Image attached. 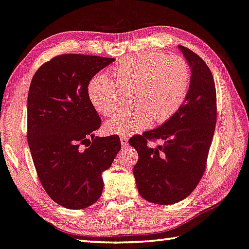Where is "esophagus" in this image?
<instances>
[{
    "label": "esophagus",
    "instance_id": "esophagus-1",
    "mask_svg": "<svg viewBox=\"0 0 249 249\" xmlns=\"http://www.w3.org/2000/svg\"><path fill=\"white\" fill-rule=\"evenodd\" d=\"M121 144H122V146L123 147H126V145H127V141H128V137L126 136V135H122L121 137Z\"/></svg>",
    "mask_w": 249,
    "mask_h": 249
}]
</instances>
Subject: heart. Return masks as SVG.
<instances>
[{"label":"heart","mask_w":249,"mask_h":249,"mask_svg":"<svg viewBox=\"0 0 249 249\" xmlns=\"http://www.w3.org/2000/svg\"><path fill=\"white\" fill-rule=\"evenodd\" d=\"M114 84L103 75H95L87 84V97L96 112L113 116L131 95L132 107L107 121L108 134L127 135L152 123H164L181 108L190 88L188 62L178 54L145 53L128 55L110 69Z\"/></svg>","instance_id":"b5f03b06"}]
</instances>
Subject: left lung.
Returning a JSON list of instances; mask_svg holds the SVG:
<instances>
[{"label":"left lung","mask_w":249,"mask_h":249,"mask_svg":"<svg viewBox=\"0 0 249 249\" xmlns=\"http://www.w3.org/2000/svg\"><path fill=\"white\" fill-rule=\"evenodd\" d=\"M191 69L190 88L181 108L158 128L128 141L139 154L133 169L142 198L157 205L183 200L198 185L206 169L217 120L216 87L206 62L188 48L178 47ZM165 143L148 148L147 141Z\"/></svg>","instance_id":"8db88e82"}]
</instances>
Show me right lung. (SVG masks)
<instances>
[{
    "label": "right lung",
    "mask_w": 249,
    "mask_h": 249,
    "mask_svg": "<svg viewBox=\"0 0 249 249\" xmlns=\"http://www.w3.org/2000/svg\"><path fill=\"white\" fill-rule=\"evenodd\" d=\"M113 61L61 54L40 67L30 85L28 143L33 163L47 194L68 209L97 201L102 174L121 150L117 135H94L102 121L86 91L90 78Z\"/></svg>",
    "instance_id": "add662e5"
}]
</instances>
